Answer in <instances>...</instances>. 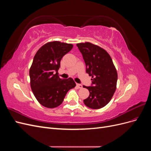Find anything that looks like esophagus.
I'll return each mask as SVG.
<instances>
[{
	"instance_id": "obj_1",
	"label": "esophagus",
	"mask_w": 151,
	"mask_h": 151,
	"mask_svg": "<svg viewBox=\"0 0 151 151\" xmlns=\"http://www.w3.org/2000/svg\"><path fill=\"white\" fill-rule=\"evenodd\" d=\"M76 86H77V88H79V89H81L82 88H83V86H82V85L80 84H76Z\"/></svg>"
}]
</instances>
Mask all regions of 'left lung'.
Returning a JSON list of instances; mask_svg holds the SVG:
<instances>
[{
	"instance_id": "8db88e82",
	"label": "left lung",
	"mask_w": 151,
	"mask_h": 151,
	"mask_svg": "<svg viewBox=\"0 0 151 151\" xmlns=\"http://www.w3.org/2000/svg\"><path fill=\"white\" fill-rule=\"evenodd\" d=\"M86 65V72L92 77L91 86H83L89 91L84 100L86 106L101 108L110 101L116 89L118 74L112 59L103 48L89 42L77 43Z\"/></svg>"
}]
</instances>
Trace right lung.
<instances>
[{
    "instance_id": "right-lung-1",
    "label": "right lung",
    "mask_w": 151,
    "mask_h": 151,
    "mask_svg": "<svg viewBox=\"0 0 151 151\" xmlns=\"http://www.w3.org/2000/svg\"><path fill=\"white\" fill-rule=\"evenodd\" d=\"M72 48V44L55 41L45 44L35 54L29 69L30 84L35 98L45 107L58 106L76 86L70 77L62 79L58 76L62 58Z\"/></svg>"
}]
</instances>
